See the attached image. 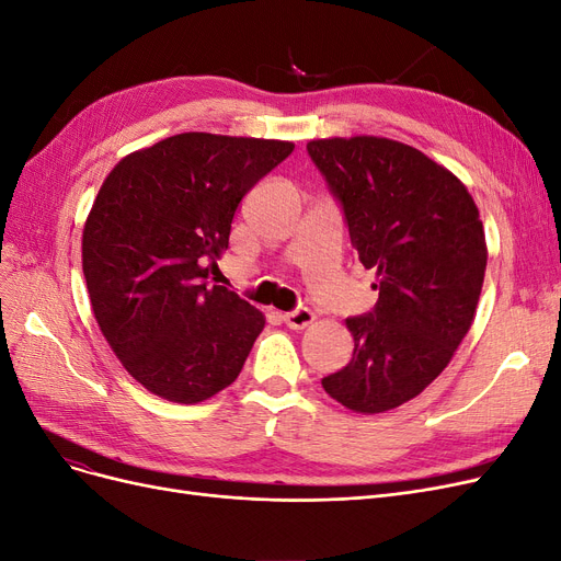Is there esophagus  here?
Here are the masks:
<instances>
[{"instance_id": "1", "label": "esophagus", "mask_w": 561, "mask_h": 561, "mask_svg": "<svg viewBox=\"0 0 561 561\" xmlns=\"http://www.w3.org/2000/svg\"><path fill=\"white\" fill-rule=\"evenodd\" d=\"M314 321H317V314L312 312V309H307V307H298V309H294V312H286L284 314V323L291 328V330H302L307 325H312Z\"/></svg>"}]
</instances>
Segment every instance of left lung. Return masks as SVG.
Segmentation results:
<instances>
[{
    "label": "left lung",
    "instance_id": "left-lung-1",
    "mask_svg": "<svg viewBox=\"0 0 561 561\" xmlns=\"http://www.w3.org/2000/svg\"><path fill=\"white\" fill-rule=\"evenodd\" d=\"M307 152L379 288L375 312L346 319L354 358L321 383L351 411L386 413L421 396L469 333L488 265L483 221L458 175L400 140L314 138Z\"/></svg>",
    "mask_w": 561,
    "mask_h": 561
}]
</instances>
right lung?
I'll return each mask as SVG.
<instances>
[{"mask_svg":"<svg viewBox=\"0 0 561 561\" xmlns=\"http://www.w3.org/2000/svg\"><path fill=\"white\" fill-rule=\"evenodd\" d=\"M291 140L190 131L122 157L82 228V275L99 330L152 396L198 404L231 386L265 325L207 286L252 186Z\"/></svg>","mask_w":561,"mask_h":561,"instance_id":"1","label":"right lung"}]
</instances>
